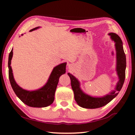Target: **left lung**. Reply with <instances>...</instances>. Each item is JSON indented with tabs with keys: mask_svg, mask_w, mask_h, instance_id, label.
Here are the masks:
<instances>
[{
	"mask_svg": "<svg viewBox=\"0 0 135 135\" xmlns=\"http://www.w3.org/2000/svg\"><path fill=\"white\" fill-rule=\"evenodd\" d=\"M39 28V27L34 28L31 30L30 32H32L34 30L38 29ZM21 35H23V34H22ZM13 49L12 48L9 56H8V77H9V81L11 87L17 96L24 104L30 106V107L41 108L46 107L51 105L53 103L54 99V93H55L54 88L58 84L57 81H58L60 75L65 73L67 63H62V64L56 66L53 68L52 72L51 73L47 82L42 88L34 90H27L20 87L17 84L14 78L13 70L11 67V61L13 54ZM72 88L76 99L78 92H77V85L74 81H73L72 82Z\"/></svg>",
	"mask_w": 135,
	"mask_h": 135,
	"instance_id": "8db88e82",
	"label": "left lung"
}]
</instances>
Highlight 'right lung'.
Instances as JSON below:
<instances>
[{"mask_svg":"<svg viewBox=\"0 0 135 135\" xmlns=\"http://www.w3.org/2000/svg\"><path fill=\"white\" fill-rule=\"evenodd\" d=\"M108 35L111 36V39L115 43L116 49V56H117V66L116 71L117 75L118 76L119 81L117 82L115 90L112 91L111 92L103 97H93L88 94L82 92L79 88V85L77 86V96L75 100L78 103V105L85 108H97L104 106L112 100L117 96L118 93L117 91H119L124 83L125 79V69L127 66L126 62V56L123 49V44L122 40L120 37L115 33H110ZM71 79V81H75L74 76L70 73H68ZM72 86V85H71Z\"/></svg>","mask_w":135,"mask_h":135,"instance_id":"obj_1","label":"right lung"}]
</instances>
